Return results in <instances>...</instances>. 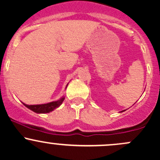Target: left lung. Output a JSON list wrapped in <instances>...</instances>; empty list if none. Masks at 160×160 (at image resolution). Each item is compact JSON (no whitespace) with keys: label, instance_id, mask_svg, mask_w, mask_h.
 <instances>
[{"label":"left lung","instance_id":"8db88e82","mask_svg":"<svg viewBox=\"0 0 160 160\" xmlns=\"http://www.w3.org/2000/svg\"><path fill=\"white\" fill-rule=\"evenodd\" d=\"M125 111V110H123V111H120V112H121V113H122V112H124V111Z\"/></svg>","mask_w":160,"mask_h":160}]
</instances>
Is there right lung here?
Wrapping results in <instances>:
<instances>
[{
  "instance_id": "obj_1",
  "label": "right lung",
  "mask_w": 160,
  "mask_h": 160,
  "mask_svg": "<svg viewBox=\"0 0 160 160\" xmlns=\"http://www.w3.org/2000/svg\"><path fill=\"white\" fill-rule=\"evenodd\" d=\"M67 86H68V83H67V87H66V89H67ZM64 99H65V97L62 96V98H60L57 101H52V102L46 103V104L28 105V104L23 103V104L25 107L28 108V109H30L31 111H34V112L37 113V114H46V113H49L51 111H54L55 109L58 108L62 104V103L63 102Z\"/></svg>"
}]
</instances>
